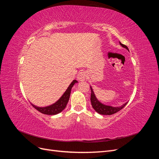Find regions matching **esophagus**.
<instances>
[{"label":"esophagus","instance_id":"1","mask_svg":"<svg viewBox=\"0 0 159 159\" xmlns=\"http://www.w3.org/2000/svg\"><path fill=\"white\" fill-rule=\"evenodd\" d=\"M86 76H87V74H86L85 71H81L80 72H79V74H78V80L79 81H83L84 80H85Z\"/></svg>","mask_w":159,"mask_h":159}]
</instances>
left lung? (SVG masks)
<instances>
[{
    "label": "left lung",
    "instance_id": "obj_1",
    "mask_svg": "<svg viewBox=\"0 0 159 159\" xmlns=\"http://www.w3.org/2000/svg\"><path fill=\"white\" fill-rule=\"evenodd\" d=\"M120 44H121V46L122 47L125 48H126L127 50H129L127 46L121 44V42H120ZM90 88H91V99H90L91 105H92V107L95 109V111L98 112V113H99L101 115H113L114 113H116L118 111H119L120 110H121L128 103V102H127L125 104H123L122 106L117 107L109 106V105H104V104L101 103L100 102H99L98 99L96 98V97H95V95L94 94V92H93L92 88H91V87H90Z\"/></svg>",
    "mask_w": 159,
    "mask_h": 159
}]
</instances>
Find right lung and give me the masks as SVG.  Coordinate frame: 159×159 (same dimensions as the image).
Masks as SVG:
<instances>
[{
	"mask_svg": "<svg viewBox=\"0 0 159 159\" xmlns=\"http://www.w3.org/2000/svg\"><path fill=\"white\" fill-rule=\"evenodd\" d=\"M77 82H78V81L77 80H74L72 81V82L70 84V85H69L68 89H67L66 91H65V93L63 94V95L61 96L58 101H57V102L53 105H51L50 106L45 107H38L32 104V105L37 111H38L43 114L52 115H56L57 113H60L66 108V105L68 103L70 99L71 89L72 87L74 86V85Z\"/></svg>",
	"mask_w": 159,
	"mask_h": 159,
	"instance_id": "obj_1",
	"label": "right lung"
}]
</instances>
